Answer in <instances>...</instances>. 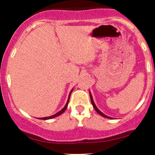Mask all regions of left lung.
<instances>
[{
  "label": "left lung",
  "instance_id": "obj_1",
  "mask_svg": "<svg viewBox=\"0 0 155 155\" xmlns=\"http://www.w3.org/2000/svg\"><path fill=\"white\" fill-rule=\"evenodd\" d=\"M89 94H90V97H91V104H92V106H93V107L94 108V109L95 110H96V112H97L98 114H100V115H101V116H103V117H104V118H111V117H109V116H107V115H104V113H103L102 112H101V111L99 110V109H98V108L96 107V105H95V104H94V100H93V97H92V95H91V92L89 91Z\"/></svg>",
  "mask_w": 155,
  "mask_h": 155
}]
</instances>
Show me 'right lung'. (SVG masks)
Here are the masks:
<instances>
[{
	"label": "right lung",
	"instance_id": "right-lung-1",
	"mask_svg": "<svg viewBox=\"0 0 155 155\" xmlns=\"http://www.w3.org/2000/svg\"><path fill=\"white\" fill-rule=\"evenodd\" d=\"M73 89H72L71 91H70V94H69V97H68V102H67L66 105H65V107L63 108V109H61V111H59L58 112H57L56 114H54V115H51V116H48V117H44V118H40V119H42V120H48V119H51V118H55V117H58V115H61L62 113H63L64 112L65 110H66V109L68 108V103H69V100H70V94H71L72 91H73Z\"/></svg>",
	"mask_w": 155,
	"mask_h": 155
}]
</instances>
